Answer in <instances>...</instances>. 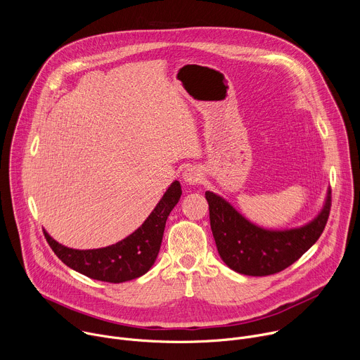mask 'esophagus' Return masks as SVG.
Masks as SVG:
<instances>
[{"label": "esophagus", "mask_w": 360, "mask_h": 360, "mask_svg": "<svg viewBox=\"0 0 360 360\" xmlns=\"http://www.w3.org/2000/svg\"><path fill=\"white\" fill-rule=\"evenodd\" d=\"M182 179H184V182L186 185H196V184H199L202 181V172H200L199 168L191 167V168L184 171Z\"/></svg>", "instance_id": "34e87169"}]
</instances>
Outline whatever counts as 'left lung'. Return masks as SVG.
Listing matches in <instances>:
<instances>
[{
  "label": "left lung",
  "instance_id": "8db88e82",
  "mask_svg": "<svg viewBox=\"0 0 360 360\" xmlns=\"http://www.w3.org/2000/svg\"><path fill=\"white\" fill-rule=\"evenodd\" d=\"M214 239L222 261L248 276L278 274L309 249L322 235L330 211V188L321 212L307 224L290 229H266L246 219L222 196L207 191Z\"/></svg>",
  "mask_w": 360,
  "mask_h": 360
}]
</instances>
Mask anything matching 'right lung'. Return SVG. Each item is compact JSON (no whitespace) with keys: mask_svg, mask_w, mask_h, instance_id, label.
Returning <instances> with one entry per match:
<instances>
[{"mask_svg":"<svg viewBox=\"0 0 360 360\" xmlns=\"http://www.w3.org/2000/svg\"><path fill=\"white\" fill-rule=\"evenodd\" d=\"M182 195L179 181H174L145 222L125 239L98 249H72L58 243L46 231L51 249L71 269L96 281L122 283L145 275L155 264L165 224Z\"/></svg>","mask_w":360,"mask_h":360,"instance_id":"right-lung-1","label":"right lung"}]
</instances>
